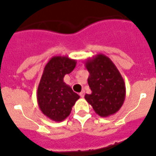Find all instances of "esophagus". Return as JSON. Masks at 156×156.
Returning a JSON list of instances; mask_svg holds the SVG:
<instances>
[{
	"label": "esophagus",
	"instance_id": "obj_1",
	"mask_svg": "<svg viewBox=\"0 0 156 156\" xmlns=\"http://www.w3.org/2000/svg\"><path fill=\"white\" fill-rule=\"evenodd\" d=\"M84 90H82V91L80 92V96L81 98H83L84 97Z\"/></svg>",
	"mask_w": 156,
	"mask_h": 156
}]
</instances>
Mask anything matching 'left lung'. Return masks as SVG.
<instances>
[{
	"mask_svg": "<svg viewBox=\"0 0 156 156\" xmlns=\"http://www.w3.org/2000/svg\"><path fill=\"white\" fill-rule=\"evenodd\" d=\"M84 64L90 74L87 81L91 90V94H85V99L101 117L114 115L126 97V86L120 73L103 54L89 58Z\"/></svg>",
	"mask_w": 156,
	"mask_h": 156,
	"instance_id": "left-lung-1",
	"label": "left lung"
}]
</instances>
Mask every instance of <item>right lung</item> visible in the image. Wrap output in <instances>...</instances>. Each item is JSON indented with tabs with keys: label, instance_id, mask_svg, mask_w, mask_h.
<instances>
[{
	"label": "right lung",
	"instance_id": "right-lung-1",
	"mask_svg": "<svg viewBox=\"0 0 156 156\" xmlns=\"http://www.w3.org/2000/svg\"><path fill=\"white\" fill-rule=\"evenodd\" d=\"M76 65L68 56H54L44 69L37 87V103L42 113L55 122H62L69 115L80 96L64 82Z\"/></svg>",
	"mask_w": 156,
	"mask_h": 156
}]
</instances>
